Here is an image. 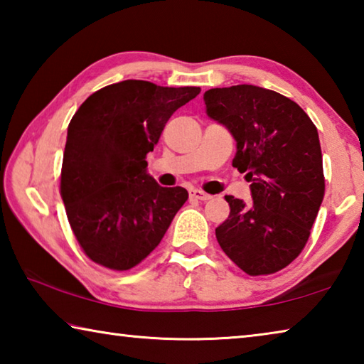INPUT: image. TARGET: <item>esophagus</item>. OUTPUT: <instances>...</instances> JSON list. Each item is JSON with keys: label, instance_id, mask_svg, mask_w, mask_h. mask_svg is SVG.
I'll list each match as a JSON object with an SVG mask.
<instances>
[{"label": "esophagus", "instance_id": "esophagus-1", "mask_svg": "<svg viewBox=\"0 0 364 364\" xmlns=\"http://www.w3.org/2000/svg\"><path fill=\"white\" fill-rule=\"evenodd\" d=\"M189 197H191V199H196V200H208V199H212L210 194H207V193H204V191H200V189H189Z\"/></svg>", "mask_w": 364, "mask_h": 364}]
</instances>
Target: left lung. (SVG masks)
Returning a JSON list of instances; mask_svg holds the SVG:
<instances>
[{
	"label": "left lung",
	"mask_w": 364,
	"mask_h": 364,
	"mask_svg": "<svg viewBox=\"0 0 364 364\" xmlns=\"http://www.w3.org/2000/svg\"><path fill=\"white\" fill-rule=\"evenodd\" d=\"M204 101L236 141L232 167L252 183L250 204L225 197L231 212L217 241L247 274L276 273L304 250L324 197L316 127L297 102L255 85L212 88Z\"/></svg>",
	"instance_id": "8db88e82"
}]
</instances>
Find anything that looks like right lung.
<instances>
[{"label": "right lung", "mask_w": 364, "mask_h": 364, "mask_svg": "<svg viewBox=\"0 0 364 364\" xmlns=\"http://www.w3.org/2000/svg\"><path fill=\"white\" fill-rule=\"evenodd\" d=\"M200 93L144 80L104 86L91 95L67 130L60 173L67 218L91 260L125 271L162 241L188 200L184 188H162L147 173L165 123Z\"/></svg>", "instance_id": "1"}]
</instances>
